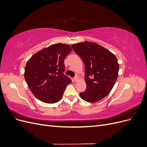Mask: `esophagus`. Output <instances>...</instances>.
<instances>
[{
    "instance_id": "34e87169",
    "label": "esophagus",
    "mask_w": 147,
    "mask_h": 147,
    "mask_svg": "<svg viewBox=\"0 0 147 147\" xmlns=\"http://www.w3.org/2000/svg\"><path fill=\"white\" fill-rule=\"evenodd\" d=\"M78 80V77H75L74 78V81L75 82H77Z\"/></svg>"
}]
</instances>
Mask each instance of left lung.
Returning a JSON list of instances; mask_svg holds the SVG:
<instances>
[{"instance_id":"obj_1","label":"left lung","mask_w":147,"mask_h":147,"mask_svg":"<svg viewBox=\"0 0 147 147\" xmlns=\"http://www.w3.org/2000/svg\"><path fill=\"white\" fill-rule=\"evenodd\" d=\"M85 67L86 91L81 98L94 103L107 96L116 82L119 70L117 58L107 49L94 42L85 41L72 45Z\"/></svg>"}]
</instances>
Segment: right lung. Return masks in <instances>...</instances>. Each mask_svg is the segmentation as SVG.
Wrapping results in <instances>:
<instances>
[{"mask_svg": "<svg viewBox=\"0 0 147 147\" xmlns=\"http://www.w3.org/2000/svg\"><path fill=\"white\" fill-rule=\"evenodd\" d=\"M71 51L67 44H53L35 53L28 61L24 78L40 100L54 104L62 99L67 85L72 82L63 74L64 59Z\"/></svg>", "mask_w": 147, "mask_h": 147, "instance_id": "right-lung-1", "label": "right lung"}]
</instances>
